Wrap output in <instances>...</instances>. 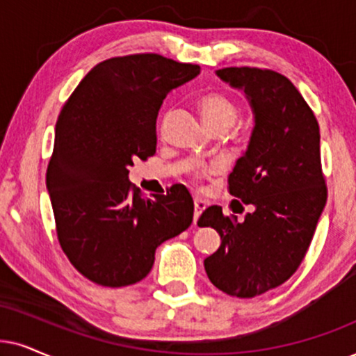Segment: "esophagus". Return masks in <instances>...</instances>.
Listing matches in <instances>:
<instances>
[{"instance_id": "obj_1", "label": "esophagus", "mask_w": 356, "mask_h": 356, "mask_svg": "<svg viewBox=\"0 0 356 356\" xmlns=\"http://www.w3.org/2000/svg\"><path fill=\"white\" fill-rule=\"evenodd\" d=\"M205 207H207V202L202 200L200 197H195V199H193V222L197 223V220H199L202 211L205 210Z\"/></svg>"}]
</instances>
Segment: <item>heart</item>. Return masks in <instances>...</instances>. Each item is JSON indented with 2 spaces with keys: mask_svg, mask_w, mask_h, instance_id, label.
Segmentation results:
<instances>
[{
  "mask_svg": "<svg viewBox=\"0 0 356 356\" xmlns=\"http://www.w3.org/2000/svg\"><path fill=\"white\" fill-rule=\"evenodd\" d=\"M199 111L209 129H230L238 118V108L222 92H210L199 100Z\"/></svg>",
  "mask_w": 356,
  "mask_h": 356,
  "instance_id": "heart-1",
  "label": "heart"
}]
</instances>
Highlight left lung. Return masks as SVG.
<instances>
[{
    "mask_svg": "<svg viewBox=\"0 0 356 356\" xmlns=\"http://www.w3.org/2000/svg\"><path fill=\"white\" fill-rule=\"evenodd\" d=\"M215 74L245 92L253 113L248 147L228 175V192L253 211L240 222L218 205L204 210L199 227L215 228L222 238L204 266L220 291L250 299L287 281L307 253L327 202L321 131L284 75L250 67Z\"/></svg>",
    "mask_w": 356,
    "mask_h": 356,
    "instance_id": "1",
    "label": "left lung"
}]
</instances>
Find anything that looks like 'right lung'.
<instances>
[{
	"label": "right lung",
	"instance_id": "add662e5",
	"mask_svg": "<svg viewBox=\"0 0 356 356\" xmlns=\"http://www.w3.org/2000/svg\"><path fill=\"white\" fill-rule=\"evenodd\" d=\"M199 74V65L157 54L108 58L62 108L46 186L58 243L90 281H141L157 246L191 227L193 200L182 184L147 199L129 182V168L156 152L164 98Z\"/></svg>",
	"mask_w": 356,
	"mask_h": 356
}]
</instances>
